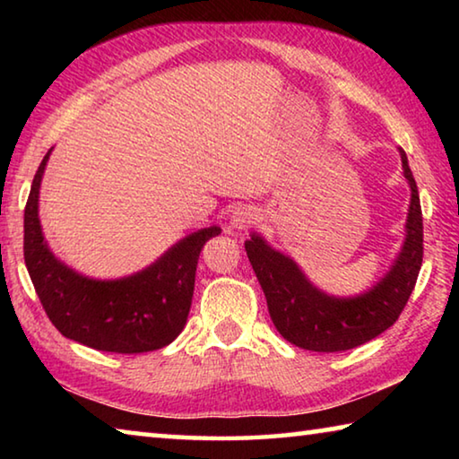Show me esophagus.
Here are the masks:
<instances>
[{
    "label": "esophagus",
    "mask_w": 459,
    "mask_h": 459,
    "mask_svg": "<svg viewBox=\"0 0 459 459\" xmlns=\"http://www.w3.org/2000/svg\"><path fill=\"white\" fill-rule=\"evenodd\" d=\"M251 224H255V212L251 208L240 206L235 212L230 214V229L235 230H247Z\"/></svg>",
    "instance_id": "1"
}]
</instances>
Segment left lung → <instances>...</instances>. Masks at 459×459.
Returning a JSON list of instances; mask_svg holds the SVG:
<instances>
[{
	"mask_svg": "<svg viewBox=\"0 0 459 459\" xmlns=\"http://www.w3.org/2000/svg\"><path fill=\"white\" fill-rule=\"evenodd\" d=\"M399 153L411 188L405 240L393 265L370 290L336 298L317 290L290 255L271 247L259 232H251L245 240L271 320L291 344L312 352L351 351L391 328L401 316L423 261V214L407 155L403 150Z\"/></svg>",
	"mask_w": 459,
	"mask_h": 459,
	"instance_id": "left-lung-1",
	"label": "left lung"
}]
</instances>
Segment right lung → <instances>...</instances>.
Listing matches in <instances>:
<instances>
[{
  "mask_svg": "<svg viewBox=\"0 0 459 459\" xmlns=\"http://www.w3.org/2000/svg\"><path fill=\"white\" fill-rule=\"evenodd\" d=\"M50 153L38 168L24 211V259L46 316L62 336L95 351L137 354L172 344L188 320L202 247L221 235V227L192 232L127 277L82 275L52 253L38 216Z\"/></svg>",
  "mask_w": 459,
  "mask_h": 459,
  "instance_id": "1",
  "label": "right lung"
}]
</instances>
